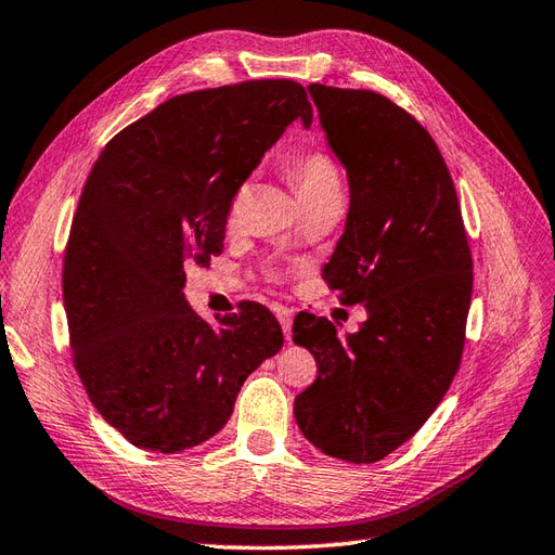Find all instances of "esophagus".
Wrapping results in <instances>:
<instances>
[{"label": "esophagus", "instance_id": "esophagus-1", "mask_svg": "<svg viewBox=\"0 0 555 555\" xmlns=\"http://www.w3.org/2000/svg\"><path fill=\"white\" fill-rule=\"evenodd\" d=\"M278 320H280V324H282V332H285V339L289 341V339H292V320H294V313H292L289 308L280 306V308H278Z\"/></svg>", "mask_w": 555, "mask_h": 555}]
</instances>
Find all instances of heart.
<instances>
[{"mask_svg": "<svg viewBox=\"0 0 555 555\" xmlns=\"http://www.w3.org/2000/svg\"><path fill=\"white\" fill-rule=\"evenodd\" d=\"M285 169H287L289 181L296 188V193L301 195L306 205L332 195H341L344 191L339 165H336V159L330 153L320 151V147L296 153L287 162ZM249 195H251V183L249 181L237 183L231 202H228V219L235 221L237 216L245 211Z\"/></svg>", "mask_w": 555, "mask_h": 555, "instance_id": "obj_1", "label": "heart"}]
</instances>
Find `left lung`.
Masks as SVG:
<instances>
[{"mask_svg":"<svg viewBox=\"0 0 555 555\" xmlns=\"http://www.w3.org/2000/svg\"><path fill=\"white\" fill-rule=\"evenodd\" d=\"M308 89L350 185L346 231L322 278L341 304L367 308V320L346 339L327 318L294 320V341L318 362L294 416L324 454L372 464L448 393L464 353L473 259L430 133L376 91Z\"/></svg>","mask_w":555,"mask_h":555,"instance_id":"1","label":"left lung"}]
</instances>
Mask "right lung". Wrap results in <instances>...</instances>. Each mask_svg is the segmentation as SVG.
Listing matches in <instances>:
<instances>
[{
  "label": "right lung",
  "mask_w": 555,
  "mask_h": 555,
  "mask_svg": "<svg viewBox=\"0 0 555 555\" xmlns=\"http://www.w3.org/2000/svg\"><path fill=\"white\" fill-rule=\"evenodd\" d=\"M294 119L310 127L313 107L292 79L181 93L107 141L89 173L63 261L73 362L93 408L141 450L219 434L282 348L261 304L202 320L183 266L221 254L233 191Z\"/></svg>",
  "instance_id": "add662e5"
}]
</instances>
